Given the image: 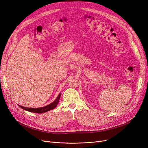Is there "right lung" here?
Returning <instances> with one entry per match:
<instances>
[{"label":"right lung","mask_w":148,"mask_h":148,"mask_svg":"<svg viewBox=\"0 0 148 148\" xmlns=\"http://www.w3.org/2000/svg\"><path fill=\"white\" fill-rule=\"evenodd\" d=\"M60 96H61V93H60L58 95V96H57V97L56 98V99L53 102H52L50 104H49L45 107H40V108H28V107H23L21 106H19L21 108L24 109V110H26V111H28L30 112H33V113H45L47 112L49 110H51L52 109L55 108L58 105V101L60 100Z\"/></svg>","instance_id":"right-lung-1"}]
</instances>
